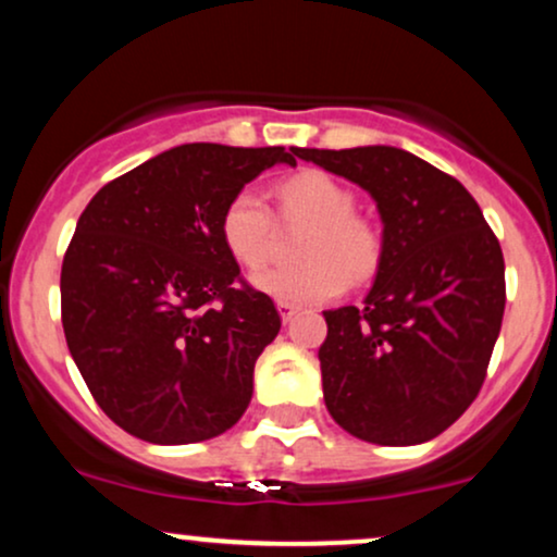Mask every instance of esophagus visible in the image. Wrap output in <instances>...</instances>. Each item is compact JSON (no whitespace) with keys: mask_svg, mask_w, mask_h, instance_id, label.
I'll use <instances>...</instances> for the list:
<instances>
[{"mask_svg":"<svg viewBox=\"0 0 557 557\" xmlns=\"http://www.w3.org/2000/svg\"><path fill=\"white\" fill-rule=\"evenodd\" d=\"M277 311H280V317H283V322H290V319L296 317L298 306L296 304H287V300H277Z\"/></svg>","mask_w":557,"mask_h":557,"instance_id":"34e87169","label":"esophagus"}]
</instances>
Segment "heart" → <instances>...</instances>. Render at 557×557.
<instances>
[{
    "mask_svg": "<svg viewBox=\"0 0 557 557\" xmlns=\"http://www.w3.org/2000/svg\"><path fill=\"white\" fill-rule=\"evenodd\" d=\"M283 225H309L298 246L300 264L267 267L253 285L287 304H322L341 296L345 285L367 283L382 264V230L356 212V194L319 170L285 177L274 188ZM220 235L227 253L246 270H259L272 257L277 220L257 190L240 188L225 203Z\"/></svg>",
    "mask_w": 557,
    "mask_h": 557,
    "instance_id": "1",
    "label": "heart"
}]
</instances>
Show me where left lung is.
<instances>
[{"label": "left lung", "instance_id": "1", "mask_svg": "<svg viewBox=\"0 0 557 557\" xmlns=\"http://www.w3.org/2000/svg\"><path fill=\"white\" fill-rule=\"evenodd\" d=\"M369 190L382 264L361 306L324 311L319 348L330 417L376 445H417L474 403L505 311V261L474 196L393 146L296 149Z\"/></svg>", "mask_w": 557, "mask_h": 557}]
</instances>
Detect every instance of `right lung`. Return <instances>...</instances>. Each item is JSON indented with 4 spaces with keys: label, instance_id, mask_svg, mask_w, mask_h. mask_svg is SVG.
Wrapping results in <instances>:
<instances>
[{
    "label": "right lung",
    "instance_id": "add662e5",
    "mask_svg": "<svg viewBox=\"0 0 557 557\" xmlns=\"http://www.w3.org/2000/svg\"><path fill=\"white\" fill-rule=\"evenodd\" d=\"M296 149L185 144L114 177L83 209L62 259V327L114 424L157 445L227 432L280 332L220 235L225 203Z\"/></svg>",
    "mask_w": 557,
    "mask_h": 557
}]
</instances>
